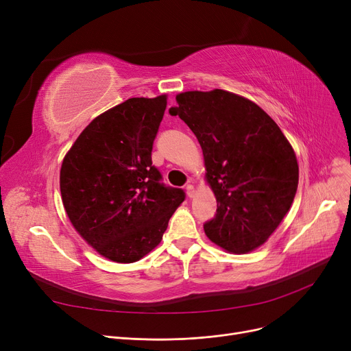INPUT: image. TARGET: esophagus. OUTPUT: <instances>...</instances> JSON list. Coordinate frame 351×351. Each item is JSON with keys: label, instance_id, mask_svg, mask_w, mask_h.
<instances>
[{"label": "esophagus", "instance_id": "esophagus-1", "mask_svg": "<svg viewBox=\"0 0 351 351\" xmlns=\"http://www.w3.org/2000/svg\"><path fill=\"white\" fill-rule=\"evenodd\" d=\"M186 193L189 197L195 196V186L193 185H186Z\"/></svg>", "mask_w": 351, "mask_h": 351}]
</instances>
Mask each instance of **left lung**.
I'll return each instance as SVG.
<instances>
[{
  "instance_id": "left-lung-1",
  "label": "left lung",
  "mask_w": 351,
  "mask_h": 351,
  "mask_svg": "<svg viewBox=\"0 0 351 351\" xmlns=\"http://www.w3.org/2000/svg\"><path fill=\"white\" fill-rule=\"evenodd\" d=\"M169 109L197 138L216 196L204 225L213 243L232 253L262 246L289 212L299 166L286 136L254 102L223 89L189 90Z\"/></svg>"
}]
</instances>
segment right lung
Segmentation results:
<instances>
[{
	"mask_svg": "<svg viewBox=\"0 0 351 351\" xmlns=\"http://www.w3.org/2000/svg\"><path fill=\"white\" fill-rule=\"evenodd\" d=\"M165 109V95L126 99L92 121L62 162L60 186L71 223L109 261L132 263L155 249L185 200L152 165Z\"/></svg>",
	"mask_w": 351,
	"mask_h": 351,
	"instance_id": "add662e5",
	"label": "right lung"
}]
</instances>
